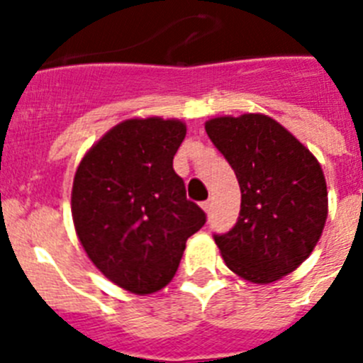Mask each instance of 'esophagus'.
<instances>
[{
	"label": "esophagus",
	"mask_w": 363,
	"mask_h": 363,
	"mask_svg": "<svg viewBox=\"0 0 363 363\" xmlns=\"http://www.w3.org/2000/svg\"><path fill=\"white\" fill-rule=\"evenodd\" d=\"M211 207H213V203H211V200H207V201H203V203H201V209H203L205 213H209Z\"/></svg>",
	"instance_id": "obj_1"
}]
</instances>
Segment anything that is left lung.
<instances>
[{
  "instance_id": "1",
  "label": "left lung",
  "mask_w": 363,
  "mask_h": 363,
  "mask_svg": "<svg viewBox=\"0 0 363 363\" xmlns=\"http://www.w3.org/2000/svg\"><path fill=\"white\" fill-rule=\"evenodd\" d=\"M242 191L240 216L214 236L227 267L267 285L300 267L318 243L329 203L322 165L284 125L259 112L205 121Z\"/></svg>"
}]
</instances>
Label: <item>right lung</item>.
Instances as JSON below:
<instances>
[{
  "label": "right lung",
  "instance_id": "right-lung-1",
  "mask_svg": "<svg viewBox=\"0 0 363 363\" xmlns=\"http://www.w3.org/2000/svg\"><path fill=\"white\" fill-rule=\"evenodd\" d=\"M182 120L130 118L86 150L74 174L70 209L78 240L101 274L133 294L158 293L174 278L205 213L187 200L172 158Z\"/></svg>",
  "mask_w": 363,
  "mask_h": 363
}]
</instances>
